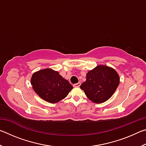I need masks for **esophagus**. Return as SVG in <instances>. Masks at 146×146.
Segmentation results:
<instances>
[{"instance_id": "obj_1", "label": "esophagus", "mask_w": 146, "mask_h": 146, "mask_svg": "<svg viewBox=\"0 0 146 146\" xmlns=\"http://www.w3.org/2000/svg\"><path fill=\"white\" fill-rule=\"evenodd\" d=\"M80 83L78 82V83H76V84H73V87L78 88V87H80Z\"/></svg>"}]
</instances>
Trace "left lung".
<instances>
[{"instance_id": "left-lung-1", "label": "left lung", "mask_w": 146, "mask_h": 146, "mask_svg": "<svg viewBox=\"0 0 146 146\" xmlns=\"http://www.w3.org/2000/svg\"><path fill=\"white\" fill-rule=\"evenodd\" d=\"M120 83V77L114 69L98 65L86 74V80L80 89L93 102L103 103L111 97Z\"/></svg>"}]
</instances>
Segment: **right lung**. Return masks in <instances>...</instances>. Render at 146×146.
Returning a JSON list of instances; mask_svg holds the SVG:
<instances>
[{
	"label": "right lung",
	"mask_w": 146,
	"mask_h": 146,
	"mask_svg": "<svg viewBox=\"0 0 146 146\" xmlns=\"http://www.w3.org/2000/svg\"><path fill=\"white\" fill-rule=\"evenodd\" d=\"M31 84L39 97L53 104L64 99L73 88L58 71L51 68L35 72L31 78Z\"/></svg>",
	"instance_id": "right-lung-1"
}]
</instances>
